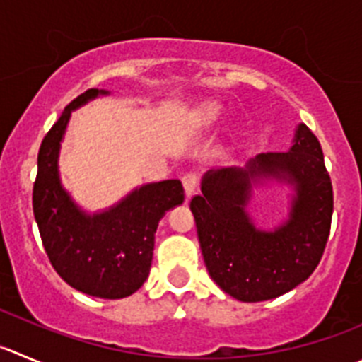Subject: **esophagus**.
Masks as SVG:
<instances>
[{"label": "esophagus", "instance_id": "obj_1", "mask_svg": "<svg viewBox=\"0 0 362 362\" xmlns=\"http://www.w3.org/2000/svg\"><path fill=\"white\" fill-rule=\"evenodd\" d=\"M199 179L195 174H185L183 175V187H185V194H187V199H190L192 195L195 194V188H197Z\"/></svg>", "mask_w": 362, "mask_h": 362}]
</instances>
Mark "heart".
<instances>
[{
    "instance_id": "heart-1",
    "label": "heart",
    "mask_w": 362,
    "mask_h": 362,
    "mask_svg": "<svg viewBox=\"0 0 362 362\" xmlns=\"http://www.w3.org/2000/svg\"><path fill=\"white\" fill-rule=\"evenodd\" d=\"M220 117H222V106L218 103L211 101L199 108L197 115H195V122H197V126H211Z\"/></svg>"
}]
</instances>
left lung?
<instances>
[{
	"label": "left lung",
	"instance_id": "8db88e82",
	"mask_svg": "<svg viewBox=\"0 0 362 362\" xmlns=\"http://www.w3.org/2000/svg\"><path fill=\"white\" fill-rule=\"evenodd\" d=\"M261 178L296 187L291 216L274 231L257 230L245 211L250 192ZM190 209L195 216L206 268L227 295L263 302L288 293L318 267L332 220V183L322 146L298 124L286 153L257 154L245 168L209 170Z\"/></svg>",
	"mask_w": 362,
	"mask_h": 362
}]
</instances>
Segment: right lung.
Returning a JSON list of instances; mask_svg holds the SVG:
<instances>
[{"label":"right lung","mask_w":362,"mask_h":362,"mask_svg":"<svg viewBox=\"0 0 362 362\" xmlns=\"http://www.w3.org/2000/svg\"><path fill=\"white\" fill-rule=\"evenodd\" d=\"M105 94L88 88L78 95L44 136L33 183V215L47 257L69 286L115 300L135 293L149 277L158 222L185 201V190L179 179H167L136 188L95 215L74 204L58 175L60 142L72 110Z\"/></svg>","instance_id":"1"}]
</instances>
